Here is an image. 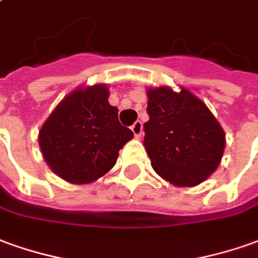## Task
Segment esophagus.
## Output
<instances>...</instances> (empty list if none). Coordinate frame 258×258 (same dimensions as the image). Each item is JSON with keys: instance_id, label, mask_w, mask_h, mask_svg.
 Returning a JSON list of instances; mask_svg holds the SVG:
<instances>
[{"instance_id": "obj_1", "label": "esophagus", "mask_w": 258, "mask_h": 258, "mask_svg": "<svg viewBox=\"0 0 258 258\" xmlns=\"http://www.w3.org/2000/svg\"><path fill=\"white\" fill-rule=\"evenodd\" d=\"M131 130H133V133H134V135L137 137V138H140L142 134V123L140 121V120H137L133 125H131Z\"/></svg>"}]
</instances>
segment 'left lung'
Returning a JSON list of instances; mask_svg holds the SVG:
<instances>
[{
    "instance_id": "8db88e82",
    "label": "left lung",
    "mask_w": 258,
    "mask_h": 258,
    "mask_svg": "<svg viewBox=\"0 0 258 258\" xmlns=\"http://www.w3.org/2000/svg\"><path fill=\"white\" fill-rule=\"evenodd\" d=\"M144 147L154 170L177 187H194L217 170L223 156L225 131L194 93L170 86L148 88Z\"/></svg>"
}]
</instances>
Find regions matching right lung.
I'll list each match as a JSON object with an SVG mask.
<instances>
[{
	"label": "right lung",
	"mask_w": 258,
	"mask_h": 258,
	"mask_svg": "<svg viewBox=\"0 0 258 258\" xmlns=\"http://www.w3.org/2000/svg\"><path fill=\"white\" fill-rule=\"evenodd\" d=\"M109 86H79L55 106L39 131V147L48 167L73 184H88L116 165L118 151L133 131L118 121L109 103Z\"/></svg>",
	"instance_id": "right-lung-1"
}]
</instances>
